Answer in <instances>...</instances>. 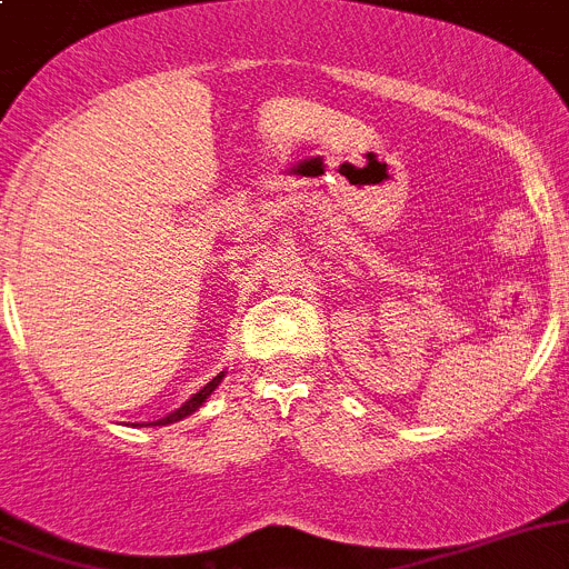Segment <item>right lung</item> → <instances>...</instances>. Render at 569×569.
<instances>
[{
    "instance_id": "right-lung-1",
    "label": "right lung",
    "mask_w": 569,
    "mask_h": 569,
    "mask_svg": "<svg viewBox=\"0 0 569 569\" xmlns=\"http://www.w3.org/2000/svg\"><path fill=\"white\" fill-rule=\"evenodd\" d=\"M223 377H227V371H221V373H218V377H212V380H209L207 386L201 388V391L192 393V397H189L181 408H176V411L167 413V417H163V419H156V422H136V425H141V428H156V425H172V422H181V419H187L189 413H196L198 408H201L203 402H207V399L212 397L214 388L221 386Z\"/></svg>"
}]
</instances>
